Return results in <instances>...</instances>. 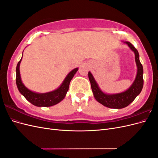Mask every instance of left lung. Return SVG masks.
<instances>
[{
	"label": "left lung",
	"instance_id": "obj_1",
	"mask_svg": "<svg viewBox=\"0 0 158 158\" xmlns=\"http://www.w3.org/2000/svg\"><path fill=\"white\" fill-rule=\"evenodd\" d=\"M125 43L128 45V47H130L131 50L135 52V60L138 68L136 79L130 88L125 91V92L117 94L109 95L104 94L99 88L92 74L89 72L88 73V77L94 98L99 103L109 108L122 109L128 106L129 104L131 103L135 100L137 95L141 92L143 88V84H144L143 67L139 60L138 52L130 42L125 41Z\"/></svg>",
	"mask_w": 158,
	"mask_h": 158
}]
</instances>
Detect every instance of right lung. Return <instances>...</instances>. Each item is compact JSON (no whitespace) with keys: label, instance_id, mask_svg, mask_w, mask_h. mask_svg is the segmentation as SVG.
Masks as SVG:
<instances>
[{"label":"right lung","instance_id":"add662e5","mask_svg":"<svg viewBox=\"0 0 158 158\" xmlns=\"http://www.w3.org/2000/svg\"><path fill=\"white\" fill-rule=\"evenodd\" d=\"M21 60L22 59L18 62L16 66V82L18 89L28 102L37 107H50L62 101L64 98L66 92H68L71 80L78 70V68H76L72 70L66 76L60 86L53 92L45 94H37L26 88L22 82L20 74Z\"/></svg>","mask_w":158,"mask_h":158}]
</instances>
